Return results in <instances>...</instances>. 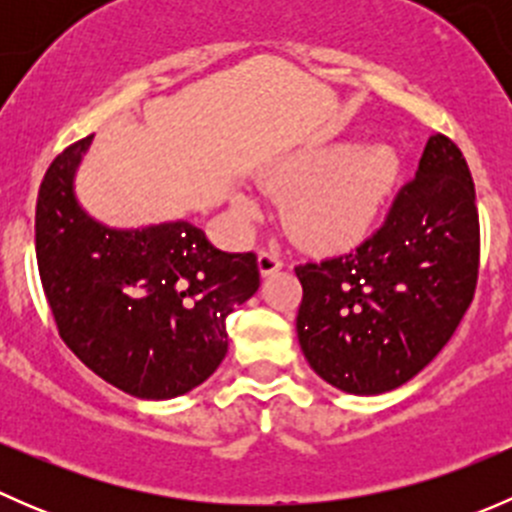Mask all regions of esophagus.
<instances>
[{
    "label": "esophagus",
    "mask_w": 512,
    "mask_h": 512,
    "mask_svg": "<svg viewBox=\"0 0 512 512\" xmlns=\"http://www.w3.org/2000/svg\"><path fill=\"white\" fill-rule=\"evenodd\" d=\"M257 267H260V275L262 277L275 275L277 270H282V260H280V257H277V252L262 250L260 255H257Z\"/></svg>",
    "instance_id": "34e87169"
}]
</instances>
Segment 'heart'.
<instances>
[{"label": "heart", "instance_id": "1", "mask_svg": "<svg viewBox=\"0 0 512 512\" xmlns=\"http://www.w3.org/2000/svg\"><path fill=\"white\" fill-rule=\"evenodd\" d=\"M399 175L401 160L391 146L337 141L282 160L272 190L292 195L287 230L294 240L319 252H344L374 232ZM235 208L242 218H257L255 200L247 195H237Z\"/></svg>", "mask_w": 512, "mask_h": 512}]
</instances>
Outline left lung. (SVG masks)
<instances>
[{
  "instance_id": "8db88e82",
  "label": "left lung",
  "mask_w": 512,
  "mask_h": 512,
  "mask_svg": "<svg viewBox=\"0 0 512 512\" xmlns=\"http://www.w3.org/2000/svg\"><path fill=\"white\" fill-rule=\"evenodd\" d=\"M476 188L466 158L436 133L386 223L349 255L294 267L297 337L334 389L376 396L411 381L446 347L478 280Z\"/></svg>"
}]
</instances>
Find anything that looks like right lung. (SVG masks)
I'll use <instances>...</instances> for the list:
<instances>
[{
  "label": "right lung",
  "mask_w": 512,
  "mask_h": 512,
  "mask_svg": "<svg viewBox=\"0 0 512 512\" xmlns=\"http://www.w3.org/2000/svg\"><path fill=\"white\" fill-rule=\"evenodd\" d=\"M91 141L66 148L41 180V285L61 339L94 374L136 399H175L225 359V319L260 287L257 257L218 250L188 220H96L74 188Z\"/></svg>",
  "instance_id": "right-lung-1"
}]
</instances>
